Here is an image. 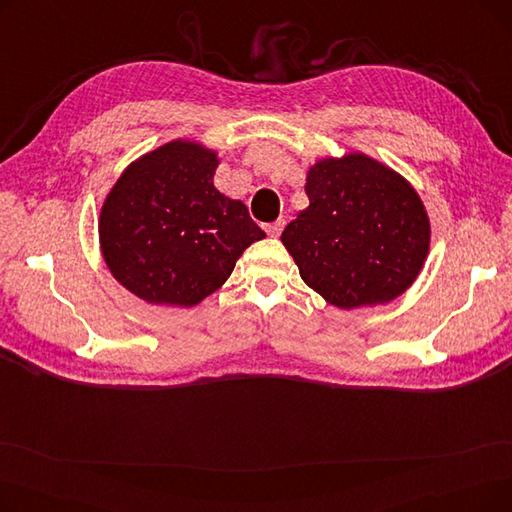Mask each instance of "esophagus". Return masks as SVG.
<instances>
[{
    "mask_svg": "<svg viewBox=\"0 0 512 512\" xmlns=\"http://www.w3.org/2000/svg\"><path fill=\"white\" fill-rule=\"evenodd\" d=\"M284 224H286V220L280 218V220H276L274 224H267V226H265V232L276 238V236H280V232L284 230Z\"/></svg>",
    "mask_w": 512,
    "mask_h": 512,
    "instance_id": "esophagus-1",
    "label": "esophagus"
}]
</instances>
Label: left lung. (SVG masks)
I'll use <instances>...</instances> for the list:
<instances>
[{
	"label": "left lung",
	"instance_id": "1",
	"mask_svg": "<svg viewBox=\"0 0 512 512\" xmlns=\"http://www.w3.org/2000/svg\"><path fill=\"white\" fill-rule=\"evenodd\" d=\"M309 207L280 240L303 282L338 309L386 305L419 278L432 224L415 186L363 151L307 168Z\"/></svg>",
	"mask_w": 512,
	"mask_h": 512
}]
</instances>
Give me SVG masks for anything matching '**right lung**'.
Wrapping results in <instances>:
<instances>
[{"mask_svg": "<svg viewBox=\"0 0 512 512\" xmlns=\"http://www.w3.org/2000/svg\"><path fill=\"white\" fill-rule=\"evenodd\" d=\"M218 166L215 149L174 139L130 161L110 188L97 220L99 249L134 297L195 307L265 238L247 205L213 186Z\"/></svg>", "mask_w": 512, "mask_h": 512, "instance_id": "right-lung-1", "label": "right lung"}]
</instances>
